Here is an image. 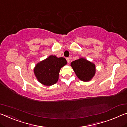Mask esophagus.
<instances>
[{"label":"esophagus","mask_w":127,"mask_h":127,"mask_svg":"<svg viewBox=\"0 0 127 127\" xmlns=\"http://www.w3.org/2000/svg\"><path fill=\"white\" fill-rule=\"evenodd\" d=\"M67 61L68 62V63H70V60L71 59V57H69V58H67Z\"/></svg>","instance_id":"esophagus-1"}]
</instances>
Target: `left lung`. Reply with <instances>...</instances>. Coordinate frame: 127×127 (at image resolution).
<instances>
[{
  "mask_svg": "<svg viewBox=\"0 0 127 127\" xmlns=\"http://www.w3.org/2000/svg\"><path fill=\"white\" fill-rule=\"evenodd\" d=\"M71 66L78 78L83 81H89L95 73V65L84 58L73 61Z\"/></svg>",
  "mask_w": 127,
  "mask_h": 127,
  "instance_id": "1",
  "label": "left lung"
}]
</instances>
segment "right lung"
<instances>
[{
  "mask_svg": "<svg viewBox=\"0 0 127 127\" xmlns=\"http://www.w3.org/2000/svg\"><path fill=\"white\" fill-rule=\"evenodd\" d=\"M67 63L63 57L51 55L38 63L34 68V73L38 81L45 85L50 86L58 81L60 68Z\"/></svg>",
  "mask_w": 127,
  "mask_h": 127,
  "instance_id": "right-lung-1",
  "label": "right lung"
}]
</instances>
